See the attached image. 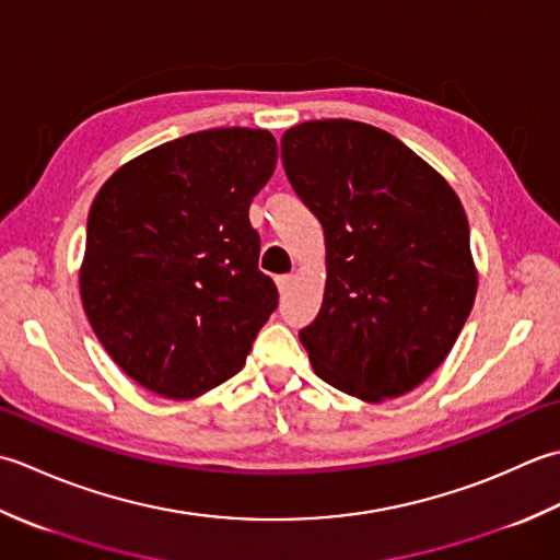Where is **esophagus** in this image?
<instances>
[{
  "instance_id": "1",
  "label": "esophagus",
  "mask_w": 560,
  "mask_h": 560,
  "mask_svg": "<svg viewBox=\"0 0 560 560\" xmlns=\"http://www.w3.org/2000/svg\"><path fill=\"white\" fill-rule=\"evenodd\" d=\"M276 284H278L280 294H284V292L290 290V284H292V276H278V278H276Z\"/></svg>"
}]
</instances>
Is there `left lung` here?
<instances>
[{
  "instance_id": "8db88e82",
  "label": "left lung",
  "mask_w": 560,
  "mask_h": 560,
  "mask_svg": "<svg viewBox=\"0 0 560 560\" xmlns=\"http://www.w3.org/2000/svg\"><path fill=\"white\" fill-rule=\"evenodd\" d=\"M280 144L326 238L322 312L300 330L314 372L368 404L413 392L450 355L476 300L462 200L368 122L310 120Z\"/></svg>"
}]
</instances>
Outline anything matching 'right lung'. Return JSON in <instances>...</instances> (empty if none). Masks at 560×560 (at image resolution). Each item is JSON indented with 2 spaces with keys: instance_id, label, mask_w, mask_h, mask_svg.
<instances>
[{
  "instance_id": "right-lung-1",
  "label": "right lung",
  "mask_w": 560,
  "mask_h": 560,
  "mask_svg": "<svg viewBox=\"0 0 560 560\" xmlns=\"http://www.w3.org/2000/svg\"><path fill=\"white\" fill-rule=\"evenodd\" d=\"M276 162L268 130H202L135 156L96 192L79 292L101 346L147 392L186 401L232 380L276 312L248 222Z\"/></svg>"
}]
</instances>
